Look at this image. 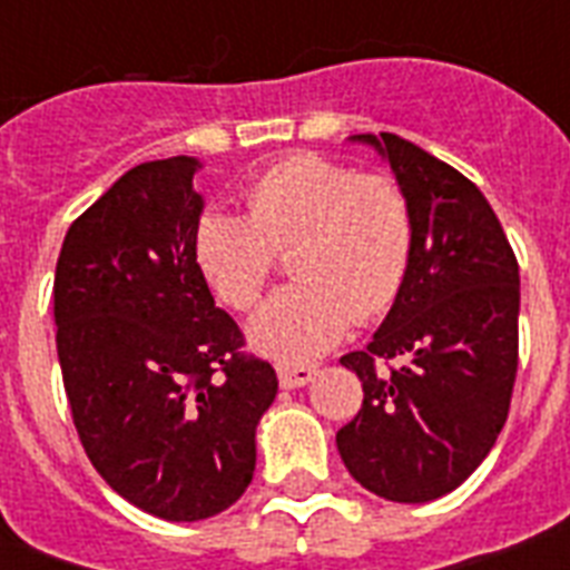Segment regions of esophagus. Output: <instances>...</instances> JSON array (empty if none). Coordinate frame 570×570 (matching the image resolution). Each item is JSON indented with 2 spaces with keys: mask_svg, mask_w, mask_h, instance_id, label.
<instances>
[{
  "mask_svg": "<svg viewBox=\"0 0 570 570\" xmlns=\"http://www.w3.org/2000/svg\"><path fill=\"white\" fill-rule=\"evenodd\" d=\"M313 375H316V366L311 364H277V381H281V387L286 390L304 387Z\"/></svg>",
  "mask_w": 570,
  "mask_h": 570,
  "instance_id": "1",
  "label": "esophagus"
}]
</instances>
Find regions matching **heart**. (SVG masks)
<instances>
[{"mask_svg": "<svg viewBox=\"0 0 570 570\" xmlns=\"http://www.w3.org/2000/svg\"><path fill=\"white\" fill-rule=\"evenodd\" d=\"M248 215L209 209L191 254L206 286L233 311H250L289 254L298 281L250 320V343L277 361L334 346L352 320L393 307L414 254V213L399 183L320 154H293L250 177Z\"/></svg>", "mask_w": 570, "mask_h": 570, "instance_id": "1", "label": "heart"}]
</instances>
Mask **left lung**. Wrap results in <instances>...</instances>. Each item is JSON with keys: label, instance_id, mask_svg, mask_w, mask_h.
Returning a JSON list of instances; mask_svg holds the SVG:
<instances>
[{"label": "left lung", "instance_id": "1", "mask_svg": "<svg viewBox=\"0 0 570 570\" xmlns=\"http://www.w3.org/2000/svg\"><path fill=\"white\" fill-rule=\"evenodd\" d=\"M355 141L387 159L411 200L414 254L373 343L340 357L364 402L337 432V450L366 491L429 503L482 464L505 425L521 275L476 183L393 132Z\"/></svg>", "mask_w": 570, "mask_h": 570}]
</instances>
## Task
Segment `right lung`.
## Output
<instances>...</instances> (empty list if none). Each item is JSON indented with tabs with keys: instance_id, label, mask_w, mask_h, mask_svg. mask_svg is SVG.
Listing matches in <instances>:
<instances>
[{
	"instance_id": "obj_1",
	"label": "right lung",
	"mask_w": 570,
	"mask_h": 570,
	"mask_svg": "<svg viewBox=\"0 0 570 570\" xmlns=\"http://www.w3.org/2000/svg\"><path fill=\"white\" fill-rule=\"evenodd\" d=\"M197 159L127 171L85 209L58 254L52 311L70 414L106 482L163 521L230 509L257 464L277 375L245 352L191 254Z\"/></svg>"
}]
</instances>
